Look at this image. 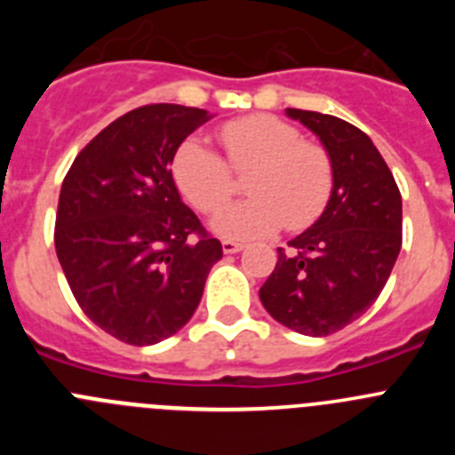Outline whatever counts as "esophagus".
I'll list each match as a JSON object with an SVG mask.
<instances>
[{"instance_id": "34e87169", "label": "esophagus", "mask_w": 455, "mask_h": 455, "mask_svg": "<svg viewBox=\"0 0 455 455\" xmlns=\"http://www.w3.org/2000/svg\"><path fill=\"white\" fill-rule=\"evenodd\" d=\"M243 251V243H239V241H232V239H223V252H228V255H235V252Z\"/></svg>"}]
</instances>
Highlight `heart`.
I'll use <instances>...</instances> for the list:
<instances>
[{
    "label": "heart",
    "instance_id": "obj_1",
    "mask_svg": "<svg viewBox=\"0 0 455 455\" xmlns=\"http://www.w3.org/2000/svg\"><path fill=\"white\" fill-rule=\"evenodd\" d=\"M223 156L188 139L172 156V178L184 198L214 214L234 195V172L249 176L251 198L214 216V230L228 239L271 236L283 225L299 232L321 219L335 191L331 152L305 140L299 127L275 116H246L219 130Z\"/></svg>",
    "mask_w": 455,
    "mask_h": 455
}]
</instances>
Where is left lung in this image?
I'll list each match as a JSON object with an SVG mask.
<instances>
[{
	"mask_svg": "<svg viewBox=\"0 0 455 455\" xmlns=\"http://www.w3.org/2000/svg\"><path fill=\"white\" fill-rule=\"evenodd\" d=\"M315 132L335 166L332 198L312 228L277 248L259 300L277 323L325 337L363 316L380 296L401 251V193L363 130L316 111L287 108Z\"/></svg>",
	"mask_w": 455,
	"mask_h": 455,
	"instance_id": "1",
	"label": "left lung"
}]
</instances>
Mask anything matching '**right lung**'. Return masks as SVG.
Returning <instances> with one entry per match:
<instances>
[{
  "label": "right lung",
  "mask_w": 455,
  "mask_h": 455,
  "mask_svg": "<svg viewBox=\"0 0 455 455\" xmlns=\"http://www.w3.org/2000/svg\"><path fill=\"white\" fill-rule=\"evenodd\" d=\"M209 111L146 104L104 127L72 162L54 246L84 315L150 347L184 328L223 257L172 182V156Z\"/></svg>",
  "instance_id": "add662e5"
}]
</instances>
